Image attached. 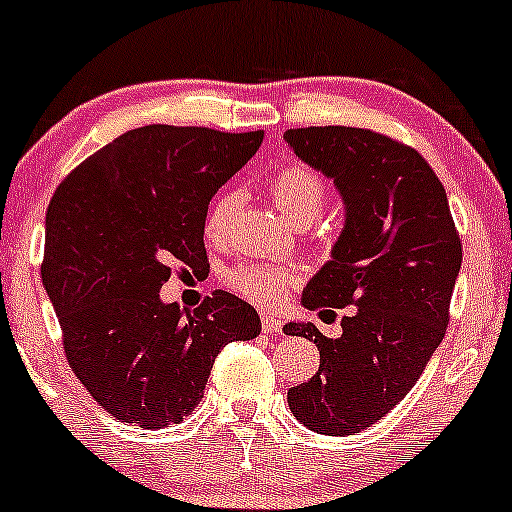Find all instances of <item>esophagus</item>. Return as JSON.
Wrapping results in <instances>:
<instances>
[{
  "label": "esophagus",
  "instance_id": "1",
  "mask_svg": "<svg viewBox=\"0 0 512 512\" xmlns=\"http://www.w3.org/2000/svg\"><path fill=\"white\" fill-rule=\"evenodd\" d=\"M261 329H263V332H268V334H278L280 329H283V324H280L276 315H268V312H263V315H261Z\"/></svg>",
  "mask_w": 512,
  "mask_h": 512
}]
</instances>
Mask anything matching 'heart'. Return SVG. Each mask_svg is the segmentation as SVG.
Listing matches in <instances>:
<instances>
[{
	"label": "heart",
	"instance_id": "heart-1",
	"mask_svg": "<svg viewBox=\"0 0 512 512\" xmlns=\"http://www.w3.org/2000/svg\"><path fill=\"white\" fill-rule=\"evenodd\" d=\"M268 195L290 222L307 227L327 202V188L322 175L305 163H285L271 175L266 185ZM239 207V197L232 190H224L212 202L205 217V234L212 244H222L227 239L232 219ZM227 283L241 298L256 305H278L295 285V271L278 266V263H244L227 273Z\"/></svg>",
	"mask_w": 512,
	"mask_h": 512
}]
</instances>
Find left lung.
Returning a JSON list of instances; mask_svg holds the SVG:
<instances>
[{"label": "left lung", "instance_id": "8db88e82", "mask_svg": "<svg viewBox=\"0 0 512 512\" xmlns=\"http://www.w3.org/2000/svg\"><path fill=\"white\" fill-rule=\"evenodd\" d=\"M283 139L334 180L346 205L332 261L302 305L351 307L337 339L312 322L283 327L320 351V368L288 390V405L307 430L346 437L383 420L444 339L461 239L444 185L415 148L354 126L288 129Z\"/></svg>", "mask_w": 512, "mask_h": 512}]
</instances>
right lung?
Wrapping results in <instances>:
<instances>
[{
    "label": "right lung",
    "mask_w": 512,
    "mask_h": 512,
    "mask_svg": "<svg viewBox=\"0 0 512 512\" xmlns=\"http://www.w3.org/2000/svg\"><path fill=\"white\" fill-rule=\"evenodd\" d=\"M261 141L263 131L141 126L58 185L43 288L70 368L117 420L178 425L205 395L219 351L261 334L258 312L232 293L214 290L190 312L158 295L173 261L205 266L207 205Z\"/></svg>",
    "instance_id": "obj_1"
}]
</instances>
